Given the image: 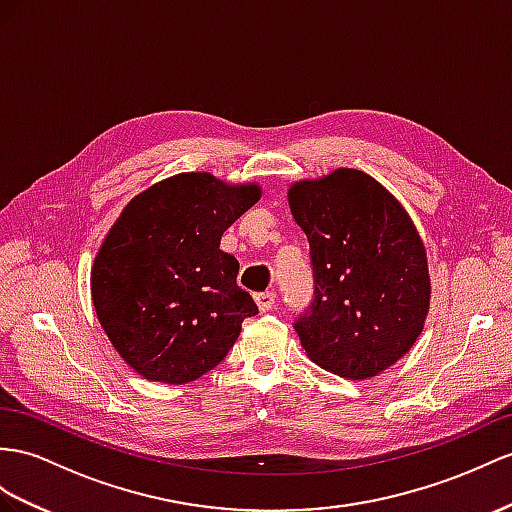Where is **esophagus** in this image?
Wrapping results in <instances>:
<instances>
[{
	"label": "esophagus",
	"instance_id": "1",
	"mask_svg": "<svg viewBox=\"0 0 512 512\" xmlns=\"http://www.w3.org/2000/svg\"><path fill=\"white\" fill-rule=\"evenodd\" d=\"M255 303L259 311H270L274 303H277V296H274V292H261V294H255Z\"/></svg>",
	"mask_w": 512,
	"mask_h": 512
}]
</instances>
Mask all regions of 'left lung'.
<instances>
[{
  "instance_id": "1",
  "label": "left lung",
  "mask_w": 512,
  "mask_h": 512,
  "mask_svg": "<svg viewBox=\"0 0 512 512\" xmlns=\"http://www.w3.org/2000/svg\"><path fill=\"white\" fill-rule=\"evenodd\" d=\"M305 231L316 300L296 322L307 357L348 381H368L409 352L430 311L426 246L381 181L335 168L287 188Z\"/></svg>"
}]
</instances>
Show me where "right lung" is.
<instances>
[{
	"label": "right lung",
	"instance_id": "1",
	"mask_svg": "<svg viewBox=\"0 0 512 512\" xmlns=\"http://www.w3.org/2000/svg\"><path fill=\"white\" fill-rule=\"evenodd\" d=\"M261 199L257 181L179 173L136 194L103 238L90 296L110 344L147 381L186 385L225 359L244 318L240 264L220 238Z\"/></svg>",
	"mask_w": 512,
	"mask_h": 512
}]
</instances>
